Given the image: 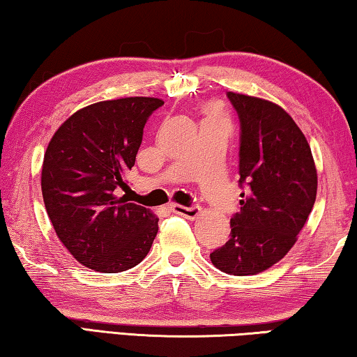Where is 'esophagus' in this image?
Returning a JSON list of instances; mask_svg holds the SVG:
<instances>
[{"label": "esophagus", "instance_id": "esophagus-1", "mask_svg": "<svg viewBox=\"0 0 357 357\" xmlns=\"http://www.w3.org/2000/svg\"><path fill=\"white\" fill-rule=\"evenodd\" d=\"M170 209L173 211L174 214H179V215H183V217H185V219H190V220H195L202 213V208L197 206V204H193V206H181V204H170Z\"/></svg>", "mask_w": 357, "mask_h": 357}]
</instances>
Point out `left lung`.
I'll return each instance as SVG.
<instances>
[{
	"instance_id": "1",
	"label": "left lung",
	"mask_w": 357,
	"mask_h": 357,
	"mask_svg": "<svg viewBox=\"0 0 357 357\" xmlns=\"http://www.w3.org/2000/svg\"><path fill=\"white\" fill-rule=\"evenodd\" d=\"M239 118L241 211L211 253L222 273L253 275L287 255L317 198L312 151L293 118L269 100L227 93Z\"/></svg>"
}]
</instances>
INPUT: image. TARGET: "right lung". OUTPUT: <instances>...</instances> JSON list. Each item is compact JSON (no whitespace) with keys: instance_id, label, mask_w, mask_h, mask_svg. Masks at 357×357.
<instances>
[{"instance_id":"1","label":"right lung","mask_w":357,"mask_h":357,"mask_svg":"<svg viewBox=\"0 0 357 357\" xmlns=\"http://www.w3.org/2000/svg\"><path fill=\"white\" fill-rule=\"evenodd\" d=\"M164 100L126 98L88 105L66 119L48 143L42 197L58 238L78 263L123 273L148 255L159 219L121 192L143 129Z\"/></svg>"}]
</instances>
